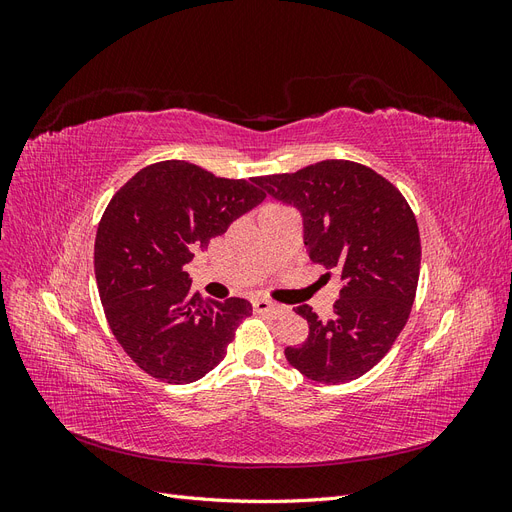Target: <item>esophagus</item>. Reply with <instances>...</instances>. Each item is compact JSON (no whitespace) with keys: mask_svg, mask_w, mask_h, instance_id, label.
<instances>
[{"mask_svg":"<svg viewBox=\"0 0 512 512\" xmlns=\"http://www.w3.org/2000/svg\"><path fill=\"white\" fill-rule=\"evenodd\" d=\"M254 309H256L258 314H267V316H273V318L284 316L288 312L284 305H277V303H273L269 299H256L254 301Z\"/></svg>","mask_w":512,"mask_h":512,"instance_id":"esophagus-1","label":"esophagus"}]
</instances>
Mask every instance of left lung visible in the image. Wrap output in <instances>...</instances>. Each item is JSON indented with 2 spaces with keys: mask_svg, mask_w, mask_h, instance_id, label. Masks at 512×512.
<instances>
[{
  "mask_svg": "<svg viewBox=\"0 0 512 512\" xmlns=\"http://www.w3.org/2000/svg\"><path fill=\"white\" fill-rule=\"evenodd\" d=\"M256 183L301 211L309 258L344 282L331 320L297 307L309 335L286 348L288 363L324 384L361 378L391 350L416 297L421 237L408 200L376 170L350 160H322Z\"/></svg>",
  "mask_w": 512,
  "mask_h": 512,
  "instance_id": "left-lung-1",
  "label": "left lung"
}]
</instances>
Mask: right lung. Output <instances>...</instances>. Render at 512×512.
I'll use <instances>...</instances> for the list:
<instances>
[{"mask_svg": "<svg viewBox=\"0 0 512 512\" xmlns=\"http://www.w3.org/2000/svg\"><path fill=\"white\" fill-rule=\"evenodd\" d=\"M265 196L256 177L224 179L164 160L138 170L108 203L96 235V282L108 327L145 374L188 384L224 359L252 305L203 299L183 265Z\"/></svg>", "mask_w": 512, "mask_h": 512, "instance_id": "add662e5", "label": "right lung"}]
</instances>
